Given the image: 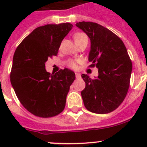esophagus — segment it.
I'll return each mask as SVG.
<instances>
[{"mask_svg": "<svg viewBox=\"0 0 147 147\" xmlns=\"http://www.w3.org/2000/svg\"><path fill=\"white\" fill-rule=\"evenodd\" d=\"M75 77H76L77 79H80L81 78V75L80 73H78V72H75Z\"/></svg>", "mask_w": 147, "mask_h": 147, "instance_id": "esophagus-1", "label": "esophagus"}]
</instances>
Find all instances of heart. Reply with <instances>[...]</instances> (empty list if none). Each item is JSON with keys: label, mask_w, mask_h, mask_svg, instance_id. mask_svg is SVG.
Returning <instances> with one entry per match:
<instances>
[{"label": "heart", "mask_w": 147, "mask_h": 147, "mask_svg": "<svg viewBox=\"0 0 147 147\" xmlns=\"http://www.w3.org/2000/svg\"><path fill=\"white\" fill-rule=\"evenodd\" d=\"M73 38L75 43L82 42V41H88L87 36L84 33V32H76V33L74 35ZM67 66H69V67L72 68V69H75V68L77 67V65H78V61H77V60H69L67 62Z\"/></svg>", "instance_id": "obj_1"}]
</instances>
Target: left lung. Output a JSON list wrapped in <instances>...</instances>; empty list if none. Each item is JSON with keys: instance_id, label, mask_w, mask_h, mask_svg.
Here are the masks:
<instances>
[{"instance_id": "8db88e82", "label": "left lung", "mask_w": 147, "mask_h": 147, "mask_svg": "<svg viewBox=\"0 0 147 147\" xmlns=\"http://www.w3.org/2000/svg\"><path fill=\"white\" fill-rule=\"evenodd\" d=\"M76 26L90 39V67L98 68V76L94 79L82 75L85 82L81 92L84 107L93 113H109L127 95L132 63L124 42L109 29L92 22H79Z\"/></svg>"}]
</instances>
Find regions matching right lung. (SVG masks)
<instances>
[{
	"mask_svg": "<svg viewBox=\"0 0 147 147\" xmlns=\"http://www.w3.org/2000/svg\"><path fill=\"white\" fill-rule=\"evenodd\" d=\"M72 27L66 23L35 28L15 52L10 82L22 105L35 116L52 117L65 109L75 72L65 68L51 75L46 71L45 63L57 55L62 41Z\"/></svg>",
	"mask_w": 147,
	"mask_h": 147,
	"instance_id": "add662e5",
	"label": "right lung"
}]
</instances>
